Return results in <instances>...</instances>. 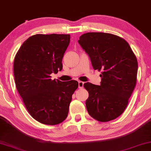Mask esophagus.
Masks as SVG:
<instances>
[{"mask_svg": "<svg viewBox=\"0 0 151 151\" xmlns=\"http://www.w3.org/2000/svg\"><path fill=\"white\" fill-rule=\"evenodd\" d=\"M83 84L84 83L82 81H79V88L81 89V88H83Z\"/></svg>", "mask_w": 151, "mask_h": 151, "instance_id": "esophagus-1", "label": "esophagus"}]
</instances>
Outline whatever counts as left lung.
<instances>
[{
    "mask_svg": "<svg viewBox=\"0 0 151 151\" xmlns=\"http://www.w3.org/2000/svg\"><path fill=\"white\" fill-rule=\"evenodd\" d=\"M94 70L101 72L100 86L85 83L88 114L99 122L115 119L124 112L137 83L138 63L127 41L104 32H88L78 41Z\"/></svg>",
    "mask_w": 151,
    "mask_h": 151,
    "instance_id": "obj_1",
    "label": "left lung"
}]
</instances>
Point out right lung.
<instances>
[{"instance_id": "1", "label": "right lung", "mask_w": 151, "mask_h": 151, "mask_svg": "<svg viewBox=\"0 0 151 151\" xmlns=\"http://www.w3.org/2000/svg\"><path fill=\"white\" fill-rule=\"evenodd\" d=\"M70 35L32 36L22 44L14 61L16 86L30 115L40 123L57 125L68 116L72 96L79 83L52 80L63 68Z\"/></svg>"}]
</instances>
